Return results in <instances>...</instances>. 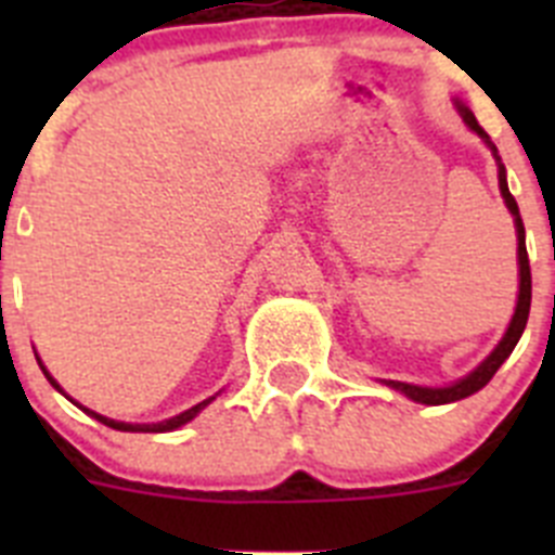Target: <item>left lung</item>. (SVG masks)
I'll return each mask as SVG.
<instances>
[{"instance_id":"obj_1","label":"left lung","mask_w":555,"mask_h":555,"mask_svg":"<svg viewBox=\"0 0 555 555\" xmlns=\"http://www.w3.org/2000/svg\"><path fill=\"white\" fill-rule=\"evenodd\" d=\"M459 105V102H455ZM461 116H464V121H467V127L473 132H478L480 139L487 141V146L492 150L494 160H498V183H500V194H503V199H506V208L512 210L514 217V228H517V263H519V294H517V308H514V317L512 322H508V331L506 336L500 338V345L494 347L492 352H489L483 361H480L478 366H475L473 372H469L467 377H461V380H455V384L450 386H414V384H403V380H384L386 386H391V389H397L400 395H405L409 400H414V403H423V405H444V403H455V400H464V397L475 395L478 389H483V386L492 380L494 372L500 370V364L506 361L508 356H512V350L517 347L519 336H522V331H526V322H528V311H531V263H528V249H526V228H522V217H519V208H517V199L512 197V191H508V183H506V166L500 164V155H498V146L489 141V135L483 132V127L478 125V119L473 116V111L464 105H459Z\"/></svg>"}]
</instances>
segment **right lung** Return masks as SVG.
<instances>
[{
	"mask_svg": "<svg viewBox=\"0 0 555 555\" xmlns=\"http://www.w3.org/2000/svg\"><path fill=\"white\" fill-rule=\"evenodd\" d=\"M38 366H41V370H43V375H47V380H49V384L55 386L57 391H63L61 386H57V380H55V377L49 375V372H47V366L41 364V358H38ZM68 400H72V397H68ZM210 400H214V397H208V400H203V403H197V405H194V409L183 411V414L171 416V420H164V423H155V425H130V423H116V420H107V416L96 414V411H91V409H82V405H80V409L86 411V414H91V416H94V420H100L102 425H107V428H113V430H130V434H139V430H141V434H164V430H178L180 425L191 423V420H194V416H197L199 411H203L205 405L210 403Z\"/></svg>",
	"mask_w": 555,
	"mask_h": 555,
	"instance_id": "right-lung-1",
	"label": "right lung"
}]
</instances>
